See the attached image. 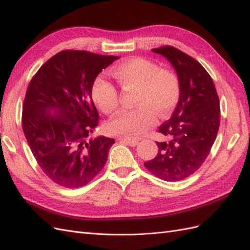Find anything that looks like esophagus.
Listing matches in <instances>:
<instances>
[{
  "label": "esophagus",
  "instance_id": "1",
  "mask_svg": "<svg viewBox=\"0 0 250 250\" xmlns=\"http://www.w3.org/2000/svg\"><path fill=\"white\" fill-rule=\"evenodd\" d=\"M119 141H120V142H122V143H124V144H126V145H129V146H131V147L137 146V144L139 143V141H138V140H131V139L123 138V137L119 138Z\"/></svg>",
  "mask_w": 250,
  "mask_h": 250
}]
</instances>
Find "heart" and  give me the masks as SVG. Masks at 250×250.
Instances as JSON below:
<instances>
[{"instance_id":"heart-1","label":"heart","mask_w":250,"mask_h":250,"mask_svg":"<svg viewBox=\"0 0 250 250\" xmlns=\"http://www.w3.org/2000/svg\"><path fill=\"white\" fill-rule=\"evenodd\" d=\"M113 76L123 89L135 88L133 102L137 107L124 110L110 120L109 133L133 139L145 134L156 123L157 115L167 118L175 108L180 97L178 75L168 69H160L155 62L134 57L118 64ZM92 97L99 109L110 115L119 107V93L111 82L98 78L92 88Z\"/></svg>"}]
</instances>
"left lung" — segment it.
Returning a JSON list of instances; mask_svg holds the SVG:
<instances>
[{"label":"left lung","mask_w":250,"mask_h":250,"mask_svg":"<svg viewBox=\"0 0 250 250\" xmlns=\"http://www.w3.org/2000/svg\"><path fill=\"white\" fill-rule=\"evenodd\" d=\"M173 66L180 81V97L169 121L158 131L157 155L145 167L166 181L183 180L206 161L220 125V105L213 79L194 58L166 46L152 50Z\"/></svg>","instance_id":"left-lung-1"}]
</instances>
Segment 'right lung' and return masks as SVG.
<instances>
[{
    "instance_id": "1",
    "label": "right lung",
    "mask_w": 250,
    "mask_h": 250,
    "mask_svg": "<svg viewBox=\"0 0 250 250\" xmlns=\"http://www.w3.org/2000/svg\"><path fill=\"white\" fill-rule=\"evenodd\" d=\"M117 59L86 51H62L30 82L22 130L37 164L59 186H84L106 164L115 140L89 138L99 120L92 88L99 73Z\"/></svg>"
}]
</instances>
